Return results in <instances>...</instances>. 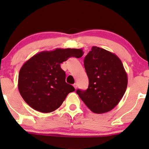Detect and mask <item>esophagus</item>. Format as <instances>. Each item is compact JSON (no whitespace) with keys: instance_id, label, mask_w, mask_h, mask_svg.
Segmentation results:
<instances>
[{"instance_id":"34e87169","label":"esophagus","mask_w":149,"mask_h":149,"mask_svg":"<svg viewBox=\"0 0 149 149\" xmlns=\"http://www.w3.org/2000/svg\"><path fill=\"white\" fill-rule=\"evenodd\" d=\"M73 87H74L75 89H76L77 87H78V85H77V83H74V84H73Z\"/></svg>"}]
</instances>
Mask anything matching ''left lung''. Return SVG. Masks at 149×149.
<instances>
[{
    "label": "left lung",
    "mask_w": 149,
    "mask_h": 149,
    "mask_svg": "<svg viewBox=\"0 0 149 149\" xmlns=\"http://www.w3.org/2000/svg\"><path fill=\"white\" fill-rule=\"evenodd\" d=\"M89 78L86 90L76 93L92 112L104 113L117 106L127 86V75L122 61L113 53L93 46L84 59Z\"/></svg>",
    "instance_id": "left-lung-1"
}]
</instances>
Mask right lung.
<instances>
[{
  "label": "right lung",
  "mask_w": 149,
  "mask_h": 149,
  "mask_svg": "<svg viewBox=\"0 0 149 149\" xmlns=\"http://www.w3.org/2000/svg\"><path fill=\"white\" fill-rule=\"evenodd\" d=\"M83 54L82 49L57 48L31 57L19 73L18 89L24 100L38 111L50 113L57 109L68 94L75 91L66 83L60 64L69 57L80 58Z\"/></svg>",
  "instance_id": "add662e5"
}]
</instances>
